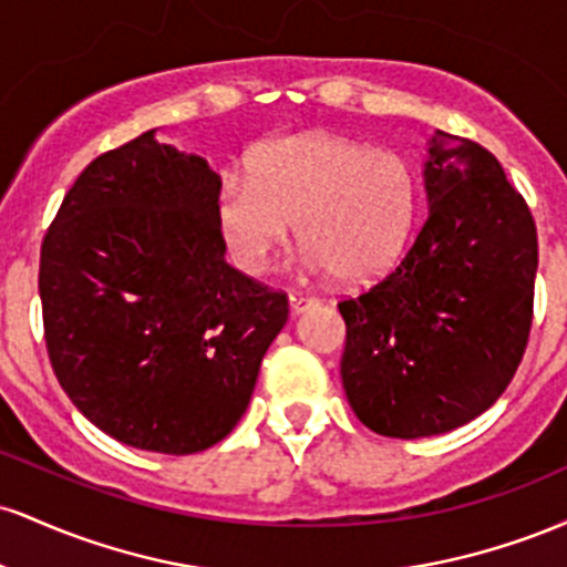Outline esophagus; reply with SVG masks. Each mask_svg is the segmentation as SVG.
Masks as SVG:
<instances>
[{
    "instance_id": "1",
    "label": "esophagus",
    "mask_w": 567,
    "mask_h": 567,
    "mask_svg": "<svg viewBox=\"0 0 567 567\" xmlns=\"http://www.w3.org/2000/svg\"><path fill=\"white\" fill-rule=\"evenodd\" d=\"M288 301H290L292 315H301L303 309H309V306L317 303V298L315 296H306V292H290Z\"/></svg>"
}]
</instances>
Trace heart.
<instances>
[{"label": "heart", "instance_id": "b5f03b06", "mask_svg": "<svg viewBox=\"0 0 567 567\" xmlns=\"http://www.w3.org/2000/svg\"><path fill=\"white\" fill-rule=\"evenodd\" d=\"M247 173H226L216 220L231 261L261 275L290 243L292 224L311 269L365 285L400 261L413 237L421 184L413 159L396 148L330 133L266 141Z\"/></svg>", "mask_w": 567, "mask_h": 567}]
</instances>
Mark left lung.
I'll return each instance as SVG.
<instances>
[{"label": "left lung", "instance_id": "obj_1", "mask_svg": "<svg viewBox=\"0 0 567 567\" xmlns=\"http://www.w3.org/2000/svg\"><path fill=\"white\" fill-rule=\"evenodd\" d=\"M429 216L381 282L338 303L343 392L383 437L470 424L517 373L533 322L536 224L480 143L437 130L424 162Z\"/></svg>", "mask_w": 567, "mask_h": 567}]
</instances>
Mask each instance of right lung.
I'll return each instance as SVG.
<instances>
[{
	"instance_id": "right-lung-1",
	"label": "right lung",
	"mask_w": 567,
	"mask_h": 567,
	"mask_svg": "<svg viewBox=\"0 0 567 567\" xmlns=\"http://www.w3.org/2000/svg\"><path fill=\"white\" fill-rule=\"evenodd\" d=\"M138 135L84 167L42 243L55 379L87 421L141 451H207L237 426L288 296L226 264L220 178Z\"/></svg>"
}]
</instances>
